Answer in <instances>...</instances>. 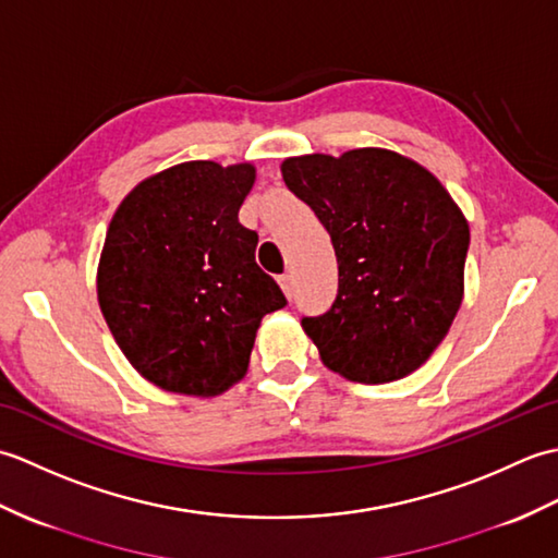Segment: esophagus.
Segmentation results:
<instances>
[{"instance_id":"obj_1","label":"esophagus","mask_w":558,"mask_h":558,"mask_svg":"<svg viewBox=\"0 0 558 558\" xmlns=\"http://www.w3.org/2000/svg\"><path fill=\"white\" fill-rule=\"evenodd\" d=\"M278 282H280V288H282V292H286V294H288V298H292L294 282H292V276H290V272H286V276H280V278H278Z\"/></svg>"}]
</instances>
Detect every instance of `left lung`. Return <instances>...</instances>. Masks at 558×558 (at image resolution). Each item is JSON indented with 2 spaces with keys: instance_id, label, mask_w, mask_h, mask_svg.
Returning a JSON list of instances; mask_svg holds the SVG:
<instances>
[{
  "instance_id": "obj_1",
  "label": "left lung",
  "mask_w": 558,
  "mask_h": 558,
  "mask_svg": "<svg viewBox=\"0 0 558 558\" xmlns=\"http://www.w3.org/2000/svg\"><path fill=\"white\" fill-rule=\"evenodd\" d=\"M282 180L330 234L338 294L302 316L328 369L388 384L429 360L462 302L470 228L436 177L384 148L288 158Z\"/></svg>"
}]
</instances>
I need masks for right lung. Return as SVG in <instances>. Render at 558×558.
Returning <instances> with one entry per match:
<instances>
[{
    "label": "right lung",
    "instance_id": "obj_1",
    "mask_svg": "<svg viewBox=\"0 0 558 558\" xmlns=\"http://www.w3.org/2000/svg\"><path fill=\"white\" fill-rule=\"evenodd\" d=\"M252 165H174L117 208L98 268V302L134 369L170 393L218 396L246 374L260 318L286 294L240 222Z\"/></svg>",
    "mask_w": 558,
    "mask_h": 558
}]
</instances>
